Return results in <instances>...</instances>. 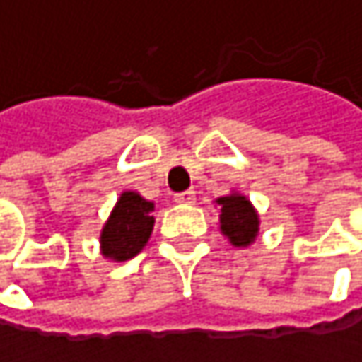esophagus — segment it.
<instances>
[{"label":"esophagus","instance_id":"esophagus-1","mask_svg":"<svg viewBox=\"0 0 362 362\" xmlns=\"http://www.w3.org/2000/svg\"><path fill=\"white\" fill-rule=\"evenodd\" d=\"M174 201L180 205H192L194 203V190H184V192L174 194Z\"/></svg>","mask_w":362,"mask_h":362}]
</instances>
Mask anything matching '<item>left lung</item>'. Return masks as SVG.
Listing matches in <instances>:
<instances>
[{
    "label": "left lung",
    "mask_w": 362,
    "mask_h": 362,
    "mask_svg": "<svg viewBox=\"0 0 362 362\" xmlns=\"http://www.w3.org/2000/svg\"><path fill=\"white\" fill-rule=\"evenodd\" d=\"M220 205V230L235 247L252 245L259 230V218L252 201L241 192H230L216 199Z\"/></svg>",
    "instance_id": "1"
}]
</instances>
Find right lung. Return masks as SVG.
I'll return each mask as SVG.
<instances>
[{
    "label": "right lung",
    "mask_w": 362,
    "mask_h": 362,
    "mask_svg": "<svg viewBox=\"0 0 362 362\" xmlns=\"http://www.w3.org/2000/svg\"><path fill=\"white\" fill-rule=\"evenodd\" d=\"M153 209L155 203L146 201L138 192H121L100 233L103 255L115 262H125L142 252L155 226V218L151 216Z\"/></svg>",
    "instance_id": "obj_1"
}]
</instances>
